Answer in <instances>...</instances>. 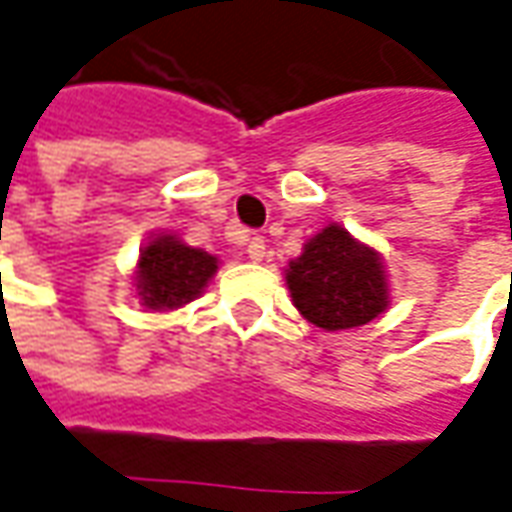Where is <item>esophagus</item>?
Wrapping results in <instances>:
<instances>
[{"instance_id":"esophagus-1","label":"esophagus","mask_w":512,"mask_h":512,"mask_svg":"<svg viewBox=\"0 0 512 512\" xmlns=\"http://www.w3.org/2000/svg\"><path fill=\"white\" fill-rule=\"evenodd\" d=\"M246 255H249V260L260 263V260L266 257V241H263V238H249V241H246Z\"/></svg>"}]
</instances>
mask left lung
<instances>
[{
  "label": "left lung",
  "mask_w": 512,
  "mask_h": 512,
  "mask_svg": "<svg viewBox=\"0 0 512 512\" xmlns=\"http://www.w3.org/2000/svg\"><path fill=\"white\" fill-rule=\"evenodd\" d=\"M285 285L294 308L322 330L358 328L389 308L384 260L339 224L308 238L285 269Z\"/></svg>",
  "instance_id": "left-lung-1"
}]
</instances>
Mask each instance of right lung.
<instances>
[{
  "mask_svg": "<svg viewBox=\"0 0 512 512\" xmlns=\"http://www.w3.org/2000/svg\"><path fill=\"white\" fill-rule=\"evenodd\" d=\"M218 271V257L187 246L173 232H156L139 249L134 285L151 311H173L198 300Z\"/></svg>",
  "mask_w": 512,
  "mask_h": 512,
  "instance_id": "add662e5",
  "label": "right lung"
}]
</instances>
